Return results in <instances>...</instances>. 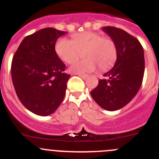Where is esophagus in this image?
<instances>
[{"label": "esophagus", "instance_id": "esophagus-1", "mask_svg": "<svg viewBox=\"0 0 159 159\" xmlns=\"http://www.w3.org/2000/svg\"><path fill=\"white\" fill-rule=\"evenodd\" d=\"M77 75L80 77H81L82 79H84V80H86L88 76V74H82V73H77Z\"/></svg>", "mask_w": 159, "mask_h": 159}]
</instances>
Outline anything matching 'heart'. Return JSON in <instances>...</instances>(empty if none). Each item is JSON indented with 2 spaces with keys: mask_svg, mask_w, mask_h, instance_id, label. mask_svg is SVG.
<instances>
[{
  "mask_svg": "<svg viewBox=\"0 0 159 159\" xmlns=\"http://www.w3.org/2000/svg\"><path fill=\"white\" fill-rule=\"evenodd\" d=\"M55 51L59 58L67 64L76 60L84 52L86 60L74 63L69 67L73 73L94 71L97 65L105 71L113 66L117 58V48L114 40L95 32L74 34L71 40L60 38L55 44Z\"/></svg>",
  "mask_w": 159,
  "mask_h": 159,
  "instance_id": "obj_1",
  "label": "heart"
}]
</instances>
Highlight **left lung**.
Masks as SVG:
<instances>
[{
	"label": "left lung",
	"instance_id": "left-lung-1",
	"mask_svg": "<svg viewBox=\"0 0 159 159\" xmlns=\"http://www.w3.org/2000/svg\"><path fill=\"white\" fill-rule=\"evenodd\" d=\"M102 29L116 43L117 60L91 95L101 107L113 111L126 106L139 92L145 69L144 51L140 42L123 29L111 26Z\"/></svg>",
	"mask_w": 159,
	"mask_h": 159
}]
</instances>
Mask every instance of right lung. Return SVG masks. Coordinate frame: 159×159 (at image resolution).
<instances>
[{"instance_id": "add662e5", "label": "right lung", "mask_w": 159, "mask_h": 159, "mask_svg": "<svg viewBox=\"0 0 159 159\" xmlns=\"http://www.w3.org/2000/svg\"><path fill=\"white\" fill-rule=\"evenodd\" d=\"M67 32L46 28L22 40L11 66L12 84L22 104L37 116H48L64 100L70 75L55 51Z\"/></svg>"}]
</instances>
